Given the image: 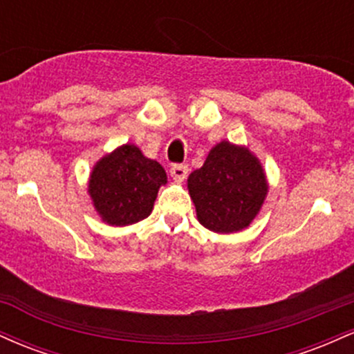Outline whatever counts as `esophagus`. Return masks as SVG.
<instances>
[{"instance_id": "1", "label": "esophagus", "mask_w": 354, "mask_h": 354, "mask_svg": "<svg viewBox=\"0 0 354 354\" xmlns=\"http://www.w3.org/2000/svg\"><path fill=\"white\" fill-rule=\"evenodd\" d=\"M188 165H183V163H176L173 165L171 168H169V173H171V178L174 181L181 183L186 180V176H188Z\"/></svg>"}]
</instances>
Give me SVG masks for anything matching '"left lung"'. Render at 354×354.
<instances>
[{"mask_svg":"<svg viewBox=\"0 0 354 354\" xmlns=\"http://www.w3.org/2000/svg\"><path fill=\"white\" fill-rule=\"evenodd\" d=\"M188 189L205 228L234 233L253 221L266 196L261 165L246 151L221 141L211 149L205 165L188 178Z\"/></svg>","mask_w":354,"mask_h":354,"instance_id":"obj_1","label":"left lung"}]
</instances>
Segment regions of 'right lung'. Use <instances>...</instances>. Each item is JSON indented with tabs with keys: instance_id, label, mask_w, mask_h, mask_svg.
I'll use <instances>...</instances> for the list:
<instances>
[{
	"instance_id": "obj_1",
	"label": "right lung",
	"mask_w": 354,
	"mask_h": 354,
	"mask_svg": "<svg viewBox=\"0 0 354 354\" xmlns=\"http://www.w3.org/2000/svg\"><path fill=\"white\" fill-rule=\"evenodd\" d=\"M165 183L163 166L145 158L136 146L124 145L96 163L89 194L103 221L126 226L149 216Z\"/></svg>"
}]
</instances>
